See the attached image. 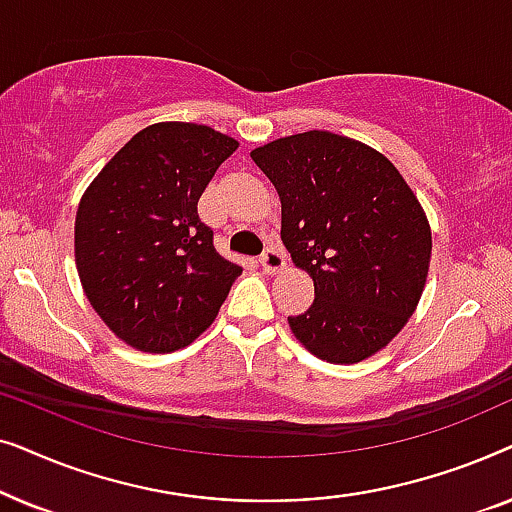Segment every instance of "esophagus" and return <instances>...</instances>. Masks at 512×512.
Segmentation results:
<instances>
[{
  "label": "esophagus",
  "mask_w": 512,
  "mask_h": 512,
  "mask_svg": "<svg viewBox=\"0 0 512 512\" xmlns=\"http://www.w3.org/2000/svg\"><path fill=\"white\" fill-rule=\"evenodd\" d=\"M258 261H261V265H263V270L265 272H279V270H284V265H286V256L282 254V251H279L277 247H268L261 254V258H258Z\"/></svg>",
  "instance_id": "obj_1"
}]
</instances>
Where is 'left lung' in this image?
Here are the masks:
<instances>
[{"label": "left lung", "instance_id": "8db88e82", "mask_svg": "<svg viewBox=\"0 0 512 512\" xmlns=\"http://www.w3.org/2000/svg\"><path fill=\"white\" fill-rule=\"evenodd\" d=\"M282 200V242L314 282V303L289 317L319 359H368L408 324L431 261V228L382 153L324 130L251 151Z\"/></svg>", "mask_w": 512, "mask_h": 512}]
</instances>
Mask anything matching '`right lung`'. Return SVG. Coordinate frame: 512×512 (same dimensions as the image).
I'll use <instances>...</instances> for the list:
<instances>
[{
	"label": "right lung",
	"instance_id": "add662e5",
	"mask_svg": "<svg viewBox=\"0 0 512 512\" xmlns=\"http://www.w3.org/2000/svg\"><path fill=\"white\" fill-rule=\"evenodd\" d=\"M237 149L207 125L137 132L83 193L74 254L104 324L144 352L186 347L212 324L242 268L214 249L198 200Z\"/></svg>",
	"mask_w": 512,
	"mask_h": 512
}]
</instances>
